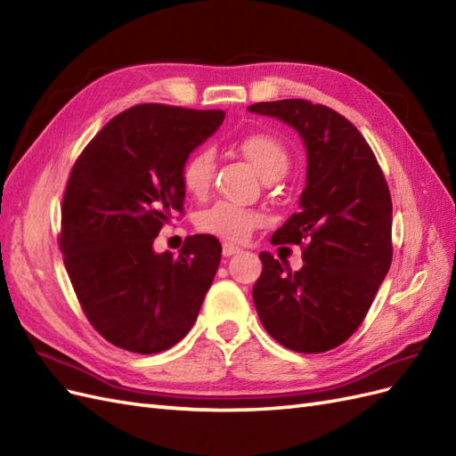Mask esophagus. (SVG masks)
Listing matches in <instances>:
<instances>
[{
	"label": "esophagus",
	"mask_w": 456,
	"mask_h": 456,
	"mask_svg": "<svg viewBox=\"0 0 456 456\" xmlns=\"http://www.w3.org/2000/svg\"><path fill=\"white\" fill-rule=\"evenodd\" d=\"M236 253H240V247H238V245H233V243H223V255H224V256H232V255H236Z\"/></svg>",
	"instance_id": "34e87169"
}]
</instances>
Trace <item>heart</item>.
<instances>
[{"label":"heart","instance_id":"1","mask_svg":"<svg viewBox=\"0 0 456 456\" xmlns=\"http://www.w3.org/2000/svg\"><path fill=\"white\" fill-rule=\"evenodd\" d=\"M240 150L260 171V175L281 176L289 169V151L285 144L266 131H255L240 139ZM215 175V150L200 146L184 159L181 167V183L191 196L201 198L211 188ZM265 215L247 207L216 201L198 215V228L203 233L223 238L228 241H243L249 233L265 224Z\"/></svg>","mask_w":456,"mask_h":456}]
</instances>
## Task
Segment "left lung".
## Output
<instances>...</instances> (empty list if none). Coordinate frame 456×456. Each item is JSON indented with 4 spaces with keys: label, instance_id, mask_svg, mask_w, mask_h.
Here are the masks:
<instances>
[{
    "label": "left lung",
    "instance_id": "1",
    "mask_svg": "<svg viewBox=\"0 0 456 456\" xmlns=\"http://www.w3.org/2000/svg\"><path fill=\"white\" fill-rule=\"evenodd\" d=\"M249 110L295 127L308 158L300 211L272 236L273 245H300L305 266L291 272L262 251L255 308L281 346L300 354L333 350L362 325L390 270L388 184L363 134L335 110L305 99Z\"/></svg>",
    "mask_w": 456,
    "mask_h": 456
}]
</instances>
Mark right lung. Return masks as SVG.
Listing matches in <instances>:
<instances>
[{"instance_id":"1","label":"right lung","mask_w":456,"mask_h":456,"mask_svg":"<svg viewBox=\"0 0 456 456\" xmlns=\"http://www.w3.org/2000/svg\"><path fill=\"white\" fill-rule=\"evenodd\" d=\"M223 110L136 104L110 119L76 159L59 245L89 323L114 346L158 354L184 338L220 265L218 240L196 233L181 255L154 240L183 213L184 159L224 121Z\"/></svg>"}]
</instances>
